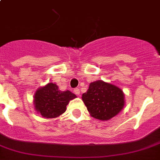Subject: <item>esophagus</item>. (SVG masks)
Returning a JSON list of instances; mask_svg holds the SVG:
<instances>
[{
    "label": "esophagus",
    "instance_id": "obj_1",
    "mask_svg": "<svg viewBox=\"0 0 160 160\" xmlns=\"http://www.w3.org/2000/svg\"><path fill=\"white\" fill-rule=\"evenodd\" d=\"M74 92H75V94H76L77 96H79V95H80V89H79V88H75Z\"/></svg>",
    "mask_w": 160,
    "mask_h": 160
}]
</instances>
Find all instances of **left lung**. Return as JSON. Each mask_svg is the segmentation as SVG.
Here are the masks:
<instances>
[{
    "label": "left lung",
    "instance_id": "left-lung-1",
    "mask_svg": "<svg viewBox=\"0 0 160 160\" xmlns=\"http://www.w3.org/2000/svg\"><path fill=\"white\" fill-rule=\"evenodd\" d=\"M82 101L92 118L108 121L124 108L125 96L118 86L101 80L90 83L87 92L82 94Z\"/></svg>",
    "mask_w": 160,
    "mask_h": 160
}]
</instances>
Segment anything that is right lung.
<instances>
[{"label": "right lung", "instance_id": "right-lung-1", "mask_svg": "<svg viewBox=\"0 0 160 160\" xmlns=\"http://www.w3.org/2000/svg\"><path fill=\"white\" fill-rule=\"evenodd\" d=\"M76 96L69 90L61 91L58 85L48 83L36 90L34 95V109L46 118H55L66 111L67 105Z\"/></svg>", "mask_w": 160, "mask_h": 160}]
</instances>
